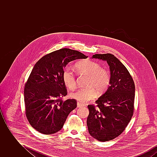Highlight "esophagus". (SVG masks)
Returning <instances> with one entry per match:
<instances>
[{
	"instance_id": "1",
	"label": "esophagus",
	"mask_w": 157,
	"mask_h": 157,
	"mask_svg": "<svg viewBox=\"0 0 157 157\" xmlns=\"http://www.w3.org/2000/svg\"><path fill=\"white\" fill-rule=\"evenodd\" d=\"M84 106V105L82 104L81 103H80V102H77V107L78 108H81V107H82V106Z\"/></svg>"
}]
</instances>
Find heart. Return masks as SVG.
Segmentation results:
<instances>
[{
    "mask_svg": "<svg viewBox=\"0 0 157 157\" xmlns=\"http://www.w3.org/2000/svg\"><path fill=\"white\" fill-rule=\"evenodd\" d=\"M75 68L79 74L88 75L86 88H82L71 94V97L81 102H86L94 98L96 95L95 90L102 92L106 90L109 83L110 78L108 73L101 66L90 60H83L75 65ZM62 79L65 86L70 90L76 87L75 75L67 67L62 73Z\"/></svg>",
    "mask_w": 157,
    "mask_h": 157,
    "instance_id": "heart-1",
    "label": "heart"
}]
</instances>
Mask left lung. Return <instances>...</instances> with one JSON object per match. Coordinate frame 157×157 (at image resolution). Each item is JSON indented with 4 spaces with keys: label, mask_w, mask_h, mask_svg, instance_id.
<instances>
[{
    "label": "left lung",
    "mask_w": 157,
    "mask_h": 157,
    "mask_svg": "<svg viewBox=\"0 0 157 157\" xmlns=\"http://www.w3.org/2000/svg\"><path fill=\"white\" fill-rule=\"evenodd\" d=\"M92 58L106 61L110 69V85L95 101L89 105L87 126L90 134L105 142L118 136L125 129L134 113L135 84L126 67L111 53L95 54Z\"/></svg>",
    "instance_id": "8db88e82"
}]
</instances>
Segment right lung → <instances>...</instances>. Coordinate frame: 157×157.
<instances>
[{"mask_svg": "<svg viewBox=\"0 0 157 157\" xmlns=\"http://www.w3.org/2000/svg\"><path fill=\"white\" fill-rule=\"evenodd\" d=\"M87 58L77 51L63 48L46 55L35 65L25 84L24 98L28 120L40 133L58 132L76 108L75 99H61L67 94L62 73L69 62Z\"/></svg>", "mask_w": 157, "mask_h": 157, "instance_id": "1", "label": "right lung"}]
</instances>
